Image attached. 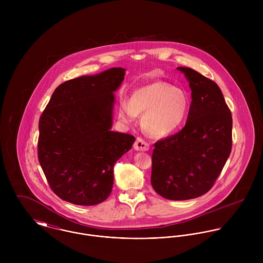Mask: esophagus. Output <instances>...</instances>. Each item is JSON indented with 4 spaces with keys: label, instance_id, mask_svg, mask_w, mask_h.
<instances>
[{
    "label": "esophagus",
    "instance_id": "obj_1",
    "mask_svg": "<svg viewBox=\"0 0 263 263\" xmlns=\"http://www.w3.org/2000/svg\"><path fill=\"white\" fill-rule=\"evenodd\" d=\"M134 148L136 151H142V152H147L150 149V146L147 142H145L143 139L141 138H138L135 145H134Z\"/></svg>",
    "mask_w": 263,
    "mask_h": 263
}]
</instances>
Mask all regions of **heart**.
<instances>
[{"label":"heart","instance_id":"heart-1","mask_svg":"<svg viewBox=\"0 0 263 263\" xmlns=\"http://www.w3.org/2000/svg\"><path fill=\"white\" fill-rule=\"evenodd\" d=\"M189 110L186 93L171 84L157 81L137 89L130 101L122 100L118 115L124 122L142 116L143 129L154 138H164L176 133L185 122Z\"/></svg>","mask_w":263,"mask_h":263}]
</instances>
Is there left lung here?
Returning <instances> with one entry per match:
<instances>
[{"mask_svg":"<svg viewBox=\"0 0 263 263\" xmlns=\"http://www.w3.org/2000/svg\"><path fill=\"white\" fill-rule=\"evenodd\" d=\"M187 79L191 104L185 126L155 144L151 183L170 200L196 198L213 187L232 149V114L212 80L178 67Z\"/></svg>","mask_w":263,"mask_h":263,"instance_id":"8db88e82","label":"left lung"}]
</instances>
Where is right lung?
Wrapping results in <instances>:
<instances>
[{
	"instance_id": "right-lung-1",
	"label": "right lung",
	"mask_w": 263,
	"mask_h": 263,
	"mask_svg": "<svg viewBox=\"0 0 263 263\" xmlns=\"http://www.w3.org/2000/svg\"><path fill=\"white\" fill-rule=\"evenodd\" d=\"M125 69L111 68L61 84L39 119L38 160L52 191L78 205H95L111 193L113 167L134 136L111 130L114 92Z\"/></svg>"
}]
</instances>
